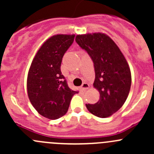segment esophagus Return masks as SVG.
Here are the masks:
<instances>
[{
    "mask_svg": "<svg viewBox=\"0 0 154 154\" xmlns=\"http://www.w3.org/2000/svg\"><path fill=\"white\" fill-rule=\"evenodd\" d=\"M89 88V85H88V83H87L85 82V83H83V84H82L81 86V89L82 90H86L88 89V88Z\"/></svg>",
    "mask_w": 154,
    "mask_h": 154,
    "instance_id": "1",
    "label": "esophagus"
}]
</instances>
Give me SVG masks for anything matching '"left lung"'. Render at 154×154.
<instances>
[{"instance_id": "left-lung-1", "label": "left lung", "mask_w": 154, "mask_h": 154, "mask_svg": "<svg viewBox=\"0 0 154 154\" xmlns=\"http://www.w3.org/2000/svg\"><path fill=\"white\" fill-rule=\"evenodd\" d=\"M75 41L85 50L94 63V87L100 99L94 104H86L91 114L106 118L116 113L128 97L131 73L125 57L116 43L106 34L95 32L77 35Z\"/></svg>"}]
</instances>
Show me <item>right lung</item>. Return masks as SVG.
<instances>
[{"label": "right lung", "instance_id": "add662e5", "mask_svg": "<svg viewBox=\"0 0 154 154\" xmlns=\"http://www.w3.org/2000/svg\"><path fill=\"white\" fill-rule=\"evenodd\" d=\"M74 40V35L63 34L48 38L29 70L27 84L30 103L40 115L51 120L67 112L73 95L77 93L68 87L60 68L63 56Z\"/></svg>", "mask_w": 154, "mask_h": 154}]
</instances>
